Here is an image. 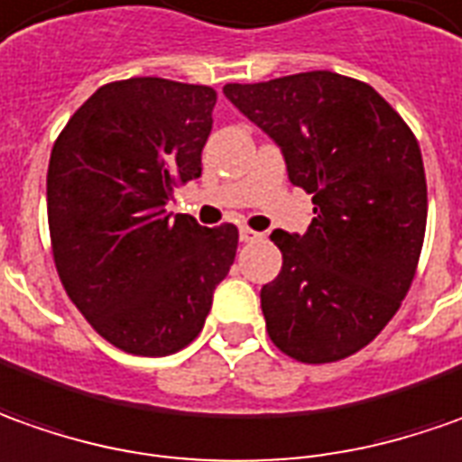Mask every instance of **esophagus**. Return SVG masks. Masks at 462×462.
I'll use <instances>...</instances> for the list:
<instances>
[{
  "mask_svg": "<svg viewBox=\"0 0 462 462\" xmlns=\"http://www.w3.org/2000/svg\"><path fill=\"white\" fill-rule=\"evenodd\" d=\"M240 240L243 243H257V240H263V232L250 230V227H240Z\"/></svg>",
  "mask_w": 462,
  "mask_h": 462,
  "instance_id": "esophagus-1",
  "label": "esophagus"
}]
</instances>
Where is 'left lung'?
I'll return each mask as SVG.
<instances>
[{"label":"left lung","mask_w":462,"mask_h":462,"mask_svg":"<svg viewBox=\"0 0 462 462\" xmlns=\"http://www.w3.org/2000/svg\"><path fill=\"white\" fill-rule=\"evenodd\" d=\"M222 93L313 197L309 230L271 235L283 253L260 291L271 341L298 362L346 359L387 326L415 278L428 222L415 134L374 88L328 70Z\"/></svg>","instance_id":"8db88e82"}]
</instances>
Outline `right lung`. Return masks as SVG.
Returning <instances> with one entry per match:
<instances>
[{"label": "right lung", "mask_w": 462, "mask_h": 462, "mask_svg": "<svg viewBox=\"0 0 462 462\" xmlns=\"http://www.w3.org/2000/svg\"><path fill=\"white\" fill-rule=\"evenodd\" d=\"M217 93L164 78L98 88L50 153L47 222L68 296L106 341L166 356L202 331L230 273L237 227L166 212L202 177Z\"/></svg>", "instance_id": "add662e5"}]
</instances>
